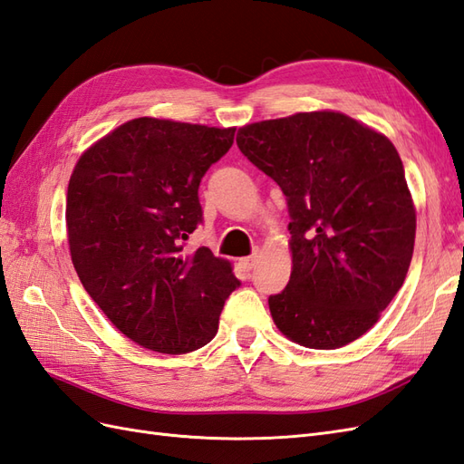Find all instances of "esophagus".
<instances>
[{
    "label": "esophagus",
    "mask_w": 464,
    "mask_h": 464,
    "mask_svg": "<svg viewBox=\"0 0 464 464\" xmlns=\"http://www.w3.org/2000/svg\"><path fill=\"white\" fill-rule=\"evenodd\" d=\"M255 264H256V256H245V258H241L239 260V266L245 270V272H250L255 268Z\"/></svg>",
    "instance_id": "obj_1"
}]
</instances>
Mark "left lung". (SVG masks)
I'll list each match as a JSON object with an SVG mask.
<instances>
[{
	"instance_id": "left-lung-1",
	"label": "left lung",
	"mask_w": 464,
	"mask_h": 464,
	"mask_svg": "<svg viewBox=\"0 0 464 464\" xmlns=\"http://www.w3.org/2000/svg\"><path fill=\"white\" fill-rule=\"evenodd\" d=\"M237 145L287 200L289 284L268 297L301 346L336 350L365 334L404 284L416 209L394 145L342 112H299L239 128Z\"/></svg>"
}]
</instances>
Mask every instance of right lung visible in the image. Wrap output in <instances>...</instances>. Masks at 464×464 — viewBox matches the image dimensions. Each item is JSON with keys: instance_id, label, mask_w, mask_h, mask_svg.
Segmentation results:
<instances>
[{"instance_id": "1", "label": "right lung", "mask_w": 464, "mask_h": 464, "mask_svg": "<svg viewBox=\"0 0 464 464\" xmlns=\"http://www.w3.org/2000/svg\"><path fill=\"white\" fill-rule=\"evenodd\" d=\"M235 128L136 118L89 148L68 184L73 268L109 321L140 346L188 353L216 336L241 285L231 264L184 241L202 223L206 170Z\"/></svg>"}]
</instances>
